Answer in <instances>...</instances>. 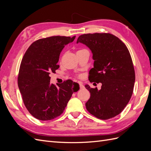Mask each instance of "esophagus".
Returning <instances> with one entry per match:
<instances>
[{
    "label": "esophagus",
    "instance_id": "1",
    "mask_svg": "<svg viewBox=\"0 0 151 151\" xmlns=\"http://www.w3.org/2000/svg\"><path fill=\"white\" fill-rule=\"evenodd\" d=\"M79 87H80L81 89H83V88H84V85L83 84V83H79Z\"/></svg>",
    "mask_w": 151,
    "mask_h": 151
}]
</instances>
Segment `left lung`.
<instances>
[{"label": "left lung", "mask_w": 151, "mask_h": 151, "mask_svg": "<svg viewBox=\"0 0 151 151\" xmlns=\"http://www.w3.org/2000/svg\"><path fill=\"white\" fill-rule=\"evenodd\" d=\"M88 47L93 53L94 67L89 80L102 84L101 89L91 88L86 107L91 115L101 120L115 117L123 110L133 93L135 70L130 52L122 41L109 33L81 35L77 43Z\"/></svg>", "instance_id": "left-lung-1"}]
</instances>
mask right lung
Returning <instances> with one entry per match:
<instances>
[{
  "mask_svg": "<svg viewBox=\"0 0 151 151\" xmlns=\"http://www.w3.org/2000/svg\"><path fill=\"white\" fill-rule=\"evenodd\" d=\"M76 36H51L32 43L22 59L18 75V87L26 108L40 120H50L64 111L73 93L79 86L71 80L50 84V73L59 68L57 63L63 48Z\"/></svg>",
  "mask_w": 151,
  "mask_h": 151,
  "instance_id": "1",
  "label": "right lung"
}]
</instances>
